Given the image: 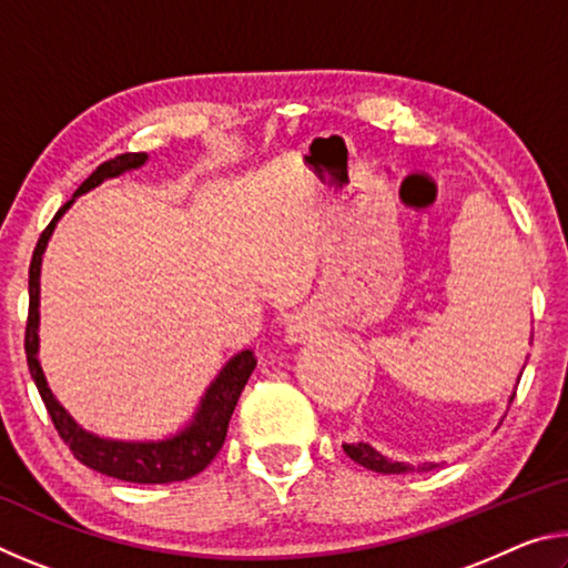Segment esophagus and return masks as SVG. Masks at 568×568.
Masks as SVG:
<instances>
[{"label": "esophagus", "instance_id": "esophagus-1", "mask_svg": "<svg viewBox=\"0 0 568 568\" xmlns=\"http://www.w3.org/2000/svg\"><path fill=\"white\" fill-rule=\"evenodd\" d=\"M321 335V323L313 313H295L285 325V338L291 343H307Z\"/></svg>", "mask_w": 568, "mask_h": 568}]
</instances>
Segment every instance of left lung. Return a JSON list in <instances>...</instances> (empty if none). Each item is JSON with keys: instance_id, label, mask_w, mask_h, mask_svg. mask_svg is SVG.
Here are the masks:
<instances>
[{"instance_id": "obj_1", "label": "left lung", "mask_w": 568, "mask_h": 568, "mask_svg": "<svg viewBox=\"0 0 568 568\" xmlns=\"http://www.w3.org/2000/svg\"><path fill=\"white\" fill-rule=\"evenodd\" d=\"M514 396H516V390H514ZM514 396H511V400H514ZM343 450L355 460V464H361L368 470H376V474H413V470L436 468V464L413 466V464H403V460H390L383 454H378V450L368 444H343Z\"/></svg>"}]
</instances>
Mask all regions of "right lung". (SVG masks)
<instances>
[{"mask_svg": "<svg viewBox=\"0 0 568 568\" xmlns=\"http://www.w3.org/2000/svg\"><path fill=\"white\" fill-rule=\"evenodd\" d=\"M145 162L148 152H124V155L102 162V165L77 187L72 200H67V203L57 210L52 223L44 227V233L37 240L30 263V315H27L24 353L32 381L37 390H40L44 408L50 413L57 434H60L67 446H70L72 456L80 460V464L92 470H100L104 476L132 480V484H172V480H185L200 474V470L217 456V450L223 448L227 436V423L233 418L240 393H243L250 373H253L257 365L253 351H240L237 355H233V358L223 365V371L217 373V378L207 386L205 396L200 398V406L187 426L178 430L175 436L162 440H112L84 430L80 423L62 408V403L54 398V393L47 386L40 358H37V353H40L42 255L54 233L57 220L70 210L74 197L98 187L104 180L118 178L122 172L138 170L145 165Z\"/></svg>", "mask_w": 568, "mask_h": 568, "instance_id": "obj_1", "label": "right lung"}]
</instances>
